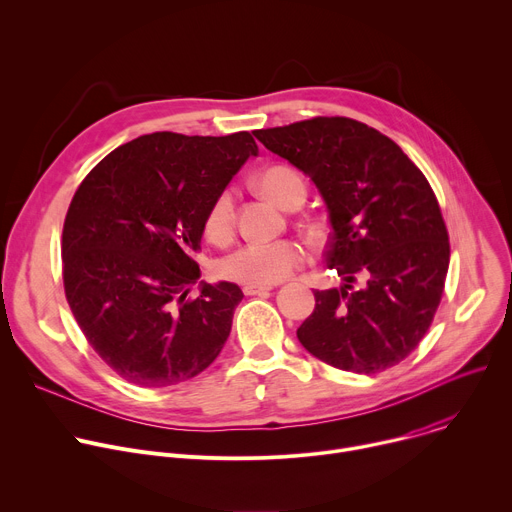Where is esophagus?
<instances>
[{
  "instance_id": "1",
  "label": "esophagus",
  "mask_w": 512,
  "mask_h": 512,
  "mask_svg": "<svg viewBox=\"0 0 512 512\" xmlns=\"http://www.w3.org/2000/svg\"><path fill=\"white\" fill-rule=\"evenodd\" d=\"M269 289H273L271 285H251V283H247V285H243V294L245 296H259V294H265V291H269Z\"/></svg>"
}]
</instances>
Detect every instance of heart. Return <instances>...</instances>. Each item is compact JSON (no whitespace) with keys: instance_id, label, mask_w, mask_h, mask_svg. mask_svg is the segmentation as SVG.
<instances>
[{"instance_id":"obj_1","label":"heart","mask_w":512,"mask_h":512,"mask_svg":"<svg viewBox=\"0 0 512 512\" xmlns=\"http://www.w3.org/2000/svg\"><path fill=\"white\" fill-rule=\"evenodd\" d=\"M259 190L275 204L287 208L296 194H306V184L302 176L287 166H271L259 176ZM235 227V192L225 188L214 196L204 214V235L223 243L231 237ZM308 261V251L298 241H277V243H245L229 251L216 261L218 277L251 283V285H271L287 277Z\"/></svg>"}]
</instances>
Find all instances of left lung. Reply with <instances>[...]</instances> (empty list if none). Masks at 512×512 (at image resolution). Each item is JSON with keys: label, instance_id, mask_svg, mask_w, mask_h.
Listing matches in <instances>:
<instances>
[{"label": "left lung", "instance_id": "8db88e82", "mask_svg": "<svg viewBox=\"0 0 512 512\" xmlns=\"http://www.w3.org/2000/svg\"><path fill=\"white\" fill-rule=\"evenodd\" d=\"M255 137L322 192L332 225L326 265L346 281L314 289L298 340L340 371L395 367L429 330L450 265L427 178L393 139L350 117H312Z\"/></svg>", "mask_w": 512, "mask_h": 512}]
</instances>
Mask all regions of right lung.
Wrapping results in <instances>:
<instances>
[{
    "mask_svg": "<svg viewBox=\"0 0 512 512\" xmlns=\"http://www.w3.org/2000/svg\"><path fill=\"white\" fill-rule=\"evenodd\" d=\"M257 156L249 131H158L119 145L81 182L62 229L66 302L107 367L137 387L200 375L223 350L239 285L204 283V214Z\"/></svg>",
    "mask_w": 512,
    "mask_h": 512,
    "instance_id": "1",
    "label": "right lung"
}]
</instances>
